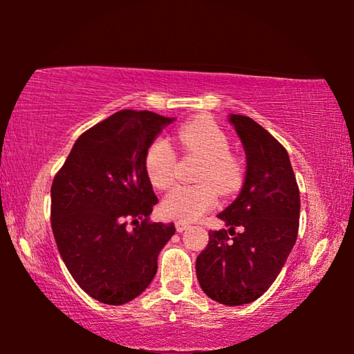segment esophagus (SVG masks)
<instances>
[{
  "mask_svg": "<svg viewBox=\"0 0 354 354\" xmlns=\"http://www.w3.org/2000/svg\"><path fill=\"white\" fill-rule=\"evenodd\" d=\"M188 227H190V225H188L187 222H183V221H177V222H176V229H177V232H183V230H187Z\"/></svg>",
  "mask_w": 354,
  "mask_h": 354,
  "instance_id": "1",
  "label": "esophagus"
}]
</instances>
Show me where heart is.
Instances as JSON below:
<instances>
[{
    "instance_id": "1",
    "label": "heart",
    "mask_w": 354,
    "mask_h": 354,
    "mask_svg": "<svg viewBox=\"0 0 354 354\" xmlns=\"http://www.w3.org/2000/svg\"><path fill=\"white\" fill-rule=\"evenodd\" d=\"M178 142L187 153L203 158L195 185H178L164 196L161 209L166 216L183 222L196 221L216 205L217 193L232 195L243 182V167L230 153V138L209 119L198 118L178 129ZM177 154L171 143L156 138L145 154V169L149 182L159 190L174 183Z\"/></svg>"
}]
</instances>
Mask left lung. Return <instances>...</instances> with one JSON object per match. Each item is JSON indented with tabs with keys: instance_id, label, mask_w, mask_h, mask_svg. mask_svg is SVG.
Masks as SVG:
<instances>
[{
	"instance_id": "left-lung-1",
	"label": "left lung",
	"mask_w": 354,
	"mask_h": 354,
	"mask_svg": "<svg viewBox=\"0 0 354 354\" xmlns=\"http://www.w3.org/2000/svg\"><path fill=\"white\" fill-rule=\"evenodd\" d=\"M229 120L245 148V182L217 214L229 230L209 232L196 277L211 299L240 306L268 292L282 270L298 236L299 190L287 149L268 130L248 115L230 114Z\"/></svg>"
}]
</instances>
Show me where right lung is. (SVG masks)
Masks as SVG:
<instances>
[{"label": "right lung", "instance_id": "1", "mask_svg": "<svg viewBox=\"0 0 354 354\" xmlns=\"http://www.w3.org/2000/svg\"><path fill=\"white\" fill-rule=\"evenodd\" d=\"M172 122L151 111H118L77 138L53 180L51 229L61 258L79 287L104 304L145 292L176 234L172 222H149L158 196L145 169L148 147Z\"/></svg>", "mask_w": 354, "mask_h": 354}]
</instances>
